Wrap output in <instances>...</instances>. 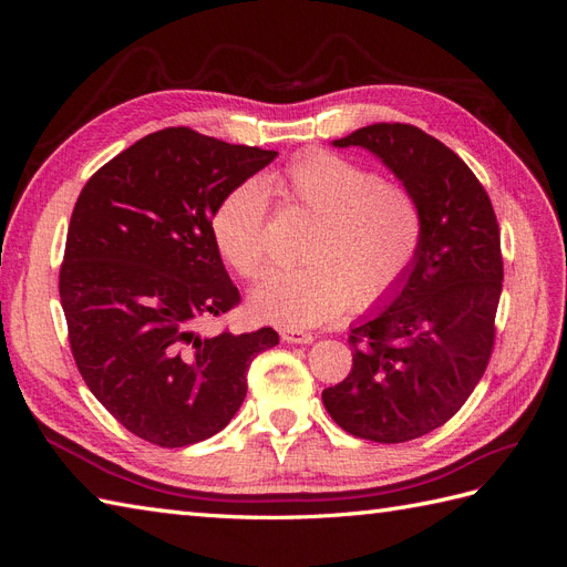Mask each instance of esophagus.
<instances>
[{
    "label": "esophagus",
    "mask_w": 567,
    "mask_h": 567,
    "mask_svg": "<svg viewBox=\"0 0 567 567\" xmlns=\"http://www.w3.org/2000/svg\"><path fill=\"white\" fill-rule=\"evenodd\" d=\"M281 338L286 342H290V346H310V342L315 340L312 333H302V331H293V329H284Z\"/></svg>",
    "instance_id": "1"
}]
</instances>
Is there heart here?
Segmentation results:
<instances>
[{
    "instance_id": "1",
    "label": "heart",
    "mask_w": 567,
    "mask_h": 567,
    "mask_svg": "<svg viewBox=\"0 0 567 567\" xmlns=\"http://www.w3.org/2000/svg\"><path fill=\"white\" fill-rule=\"evenodd\" d=\"M267 192L288 208L315 215L296 269L271 271L252 290L250 310L286 329H312L346 307L367 310L388 298L414 267L425 231L419 196L398 179L336 151H305L267 179ZM262 184L231 186L210 217L213 241L244 279L267 267Z\"/></svg>"
}]
</instances>
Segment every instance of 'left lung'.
<instances>
[{
  "mask_svg": "<svg viewBox=\"0 0 567 567\" xmlns=\"http://www.w3.org/2000/svg\"><path fill=\"white\" fill-rule=\"evenodd\" d=\"M333 146L379 156L419 196L425 231L388 305L352 329L348 379L321 400L354 437L416 440L456 414L489 364L504 281L499 221L471 167L414 125L375 123Z\"/></svg>",
  "mask_w": 567,
  "mask_h": 567,
  "instance_id": "left-lung-1",
  "label": "left lung"
}]
</instances>
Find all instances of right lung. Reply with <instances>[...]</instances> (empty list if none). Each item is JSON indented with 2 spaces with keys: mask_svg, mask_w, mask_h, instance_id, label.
<instances>
[{
  "mask_svg": "<svg viewBox=\"0 0 567 567\" xmlns=\"http://www.w3.org/2000/svg\"><path fill=\"white\" fill-rule=\"evenodd\" d=\"M274 158L165 127L99 167L78 196L59 274L75 364L113 419L158 447L219 433L244 404L252 359L279 342L269 326L198 331L241 302L213 241L215 205Z\"/></svg>",
  "mask_w": 567,
  "mask_h": 567,
  "instance_id": "obj_1",
  "label": "right lung"
}]
</instances>
